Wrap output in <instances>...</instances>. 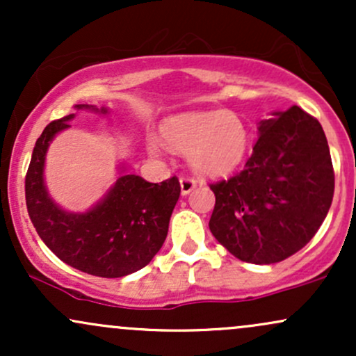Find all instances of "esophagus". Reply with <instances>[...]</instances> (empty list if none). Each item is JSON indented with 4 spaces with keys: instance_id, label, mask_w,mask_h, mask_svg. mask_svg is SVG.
<instances>
[{
    "instance_id": "34e87169",
    "label": "esophagus",
    "mask_w": 356,
    "mask_h": 356,
    "mask_svg": "<svg viewBox=\"0 0 356 356\" xmlns=\"http://www.w3.org/2000/svg\"><path fill=\"white\" fill-rule=\"evenodd\" d=\"M181 194L182 195H187L189 192H192L195 189V186H197V181L192 177H181Z\"/></svg>"
}]
</instances>
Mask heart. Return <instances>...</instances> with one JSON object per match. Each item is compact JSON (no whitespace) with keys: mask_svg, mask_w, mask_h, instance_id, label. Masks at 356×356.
<instances>
[{"mask_svg":"<svg viewBox=\"0 0 356 356\" xmlns=\"http://www.w3.org/2000/svg\"><path fill=\"white\" fill-rule=\"evenodd\" d=\"M167 147L189 154L192 169L201 175H224L236 169L246 157L251 132L238 113L227 110H206L175 115L162 125ZM150 154L162 152L161 142L147 138Z\"/></svg>","mask_w":356,"mask_h":356,"instance_id":"b5f03b06","label":"heart"}]
</instances>
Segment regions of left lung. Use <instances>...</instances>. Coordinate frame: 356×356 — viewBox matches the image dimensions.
<instances>
[{
    "label": "left lung",
    "mask_w": 356,
    "mask_h": 356,
    "mask_svg": "<svg viewBox=\"0 0 356 356\" xmlns=\"http://www.w3.org/2000/svg\"><path fill=\"white\" fill-rule=\"evenodd\" d=\"M252 155L239 174L209 184V229L232 256L280 263L305 248L333 201L334 172L320 122L296 105L261 120Z\"/></svg>",
    "instance_id": "left-lung-1"
}]
</instances>
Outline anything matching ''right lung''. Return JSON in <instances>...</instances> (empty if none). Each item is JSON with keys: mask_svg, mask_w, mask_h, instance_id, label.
Instances as JSON below:
<instances>
[{"mask_svg": "<svg viewBox=\"0 0 356 356\" xmlns=\"http://www.w3.org/2000/svg\"><path fill=\"white\" fill-rule=\"evenodd\" d=\"M92 108L107 115L108 108ZM75 113L53 120L36 140L26 179V207L36 232L68 266L100 277H122L152 261L169 231V220L181 195L179 179L161 184L122 169L117 182L87 212H67L48 194L43 169L47 150L56 134L68 129Z\"/></svg>", "mask_w": 356, "mask_h": 356, "instance_id": "right-lung-1", "label": "right lung"}]
</instances>
